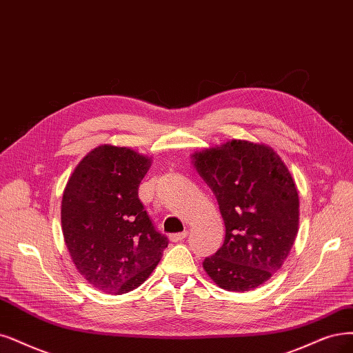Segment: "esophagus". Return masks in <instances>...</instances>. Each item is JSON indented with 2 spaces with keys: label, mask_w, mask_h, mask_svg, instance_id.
I'll return each mask as SVG.
<instances>
[{
  "label": "esophagus",
  "mask_w": 353,
  "mask_h": 353,
  "mask_svg": "<svg viewBox=\"0 0 353 353\" xmlns=\"http://www.w3.org/2000/svg\"><path fill=\"white\" fill-rule=\"evenodd\" d=\"M186 237H188V231H183V232L172 234V236H170L168 239H170V241H173V243H179V241H183Z\"/></svg>",
  "instance_id": "esophagus-1"
}]
</instances>
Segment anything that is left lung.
Here are the masks:
<instances>
[{
  "instance_id": "8db88e82",
  "label": "left lung",
  "mask_w": 353,
  "mask_h": 353,
  "mask_svg": "<svg viewBox=\"0 0 353 353\" xmlns=\"http://www.w3.org/2000/svg\"><path fill=\"white\" fill-rule=\"evenodd\" d=\"M225 224L221 249L203 260L219 288L244 292L265 283L288 257L299 223L295 181L265 143L232 139L192 155Z\"/></svg>"
}]
</instances>
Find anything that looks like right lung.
I'll list each match as a JSON object with an SVG mask.
<instances>
[{
    "mask_svg": "<svg viewBox=\"0 0 353 353\" xmlns=\"http://www.w3.org/2000/svg\"><path fill=\"white\" fill-rule=\"evenodd\" d=\"M151 159L104 143L78 163L62 194L65 244L93 288L121 295L145 282L168 241L138 198Z\"/></svg>",
    "mask_w": 353,
    "mask_h": 353,
    "instance_id": "right-lung-1",
    "label": "right lung"
}]
</instances>
